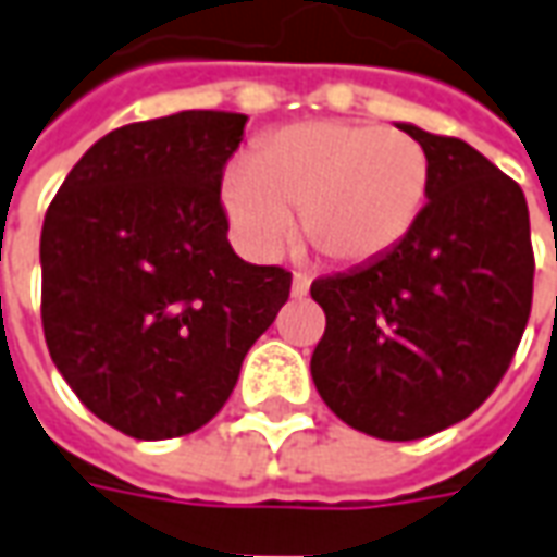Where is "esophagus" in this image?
Wrapping results in <instances>:
<instances>
[{
    "label": "esophagus",
    "instance_id": "34e87169",
    "mask_svg": "<svg viewBox=\"0 0 557 557\" xmlns=\"http://www.w3.org/2000/svg\"><path fill=\"white\" fill-rule=\"evenodd\" d=\"M307 292H310V277L301 274V271H295L292 274V298H305Z\"/></svg>",
    "mask_w": 557,
    "mask_h": 557
}]
</instances>
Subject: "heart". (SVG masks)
<instances>
[{"instance_id":"obj_1","label":"heart","mask_w":557,"mask_h":557,"mask_svg":"<svg viewBox=\"0 0 557 557\" xmlns=\"http://www.w3.org/2000/svg\"><path fill=\"white\" fill-rule=\"evenodd\" d=\"M431 159L407 132L373 123H298L225 171L235 235L259 256L280 250L301 216L310 247L341 265L395 250L425 211Z\"/></svg>"}]
</instances>
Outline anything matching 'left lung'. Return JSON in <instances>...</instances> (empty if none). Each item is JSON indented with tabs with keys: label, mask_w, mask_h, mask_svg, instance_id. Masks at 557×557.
Returning <instances> with one entry per match:
<instances>
[{
	"label": "left lung",
	"mask_w": 557,
	"mask_h": 557,
	"mask_svg": "<svg viewBox=\"0 0 557 557\" xmlns=\"http://www.w3.org/2000/svg\"><path fill=\"white\" fill-rule=\"evenodd\" d=\"M431 159V193L395 250L310 295L325 334L310 373L346 425L419 441L468 419L504 380L534 298L522 186L461 138L400 123Z\"/></svg>",
	"instance_id": "left-lung-1"
}]
</instances>
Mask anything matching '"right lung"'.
I'll return each mask as SVG.
<instances>
[{
  "mask_svg": "<svg viewBox=\"0 0 557 557\" xmlns=\"http://www.w3.org/2000/svg\"><path fill=\"white\" fill-rule=\"evenodd\" d=\"M247 116L181 111L89 147L41 228V325L81 404L135 441L208 425L292 289L225 238Z\"/></svg>",
  "mask_w": 557,
  "mask_h": 557,
  "instance_id": "right-lung-1",
  "label": "right lung"
}]
</instances>
